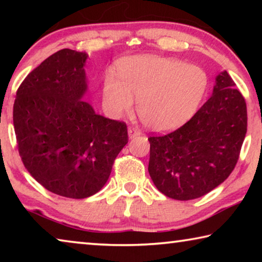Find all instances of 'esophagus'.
I'll use <instances>...</instances> for the list:
<instances>
[{"label": "esophagus", "mask_w": 262, "mask_h": 262, "mask_svg": "<svg viewBox=\"0 0 262 262\" xmlns=\"http://www.w3.org/2000/svg\"><path fill=\"white\" fill-rule=\"evenodd\" d=\"M142 134V132L140 128L137 127H130L129 129H128V135H129V139H134V137L140 136Z\"/></svg>", "instance_id": "1"}]
</instances>
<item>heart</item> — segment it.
Returning <instances> with one entry per match:
<instances>
[{
    "label": "heart",
    "instance_id": "b5f03b06",
    "mask_svg": "<svg viewBox=\"0 0 262 262\" xmlns=\"http://www.w3.org/2000/svg\"><path fill=\"white\" fill-rule=\"evenodd\" d=\"M117 76L103 79V100L110 113L120 115L137 100L142 122L167 130L184 125L196 112L208 89V75L199 66L155 55H135L117 64Z\"/></svg>",
    "mask_w": 262,
    "mask_h": 262
}]
</instances>
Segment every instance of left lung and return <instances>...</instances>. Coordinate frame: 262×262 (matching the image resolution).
I'll return each mask as SVG.
<instances>
[{
    "label": "left lung",
    "instance_id": "1",
    "mask_svg": "<svg viewBox=\"0 0 262 262\" xmlns=\"http://www.w3.org/2000/svg\"><path fill=\"white\" fill-rule=\"evenodd\" d=\"M247 130L243 95L228 72L189 120L166 135L149 137V174L159 192L174 200L209 193L231 174Z\"/></svg>",
    "mask_w": 262,
    "mask_h": 262
}]
</instances>
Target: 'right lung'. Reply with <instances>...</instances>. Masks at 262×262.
<instances>
[{
  "instance_id": "1",
  "label": "right lung",
  "mask_w": 262,
  "mask_h": 262,
  "mask_svg": "<svg viewBox=\"0 0 262 262\" xmlns=\"http://www.w3.org/2000/svg\"><path fill=\"white\" fill-rule=\"evenodd\" d=\"M86 57L69 48L54 53L25 77L14 104L26 170L47 190L70 199L99 192L128 143L125 122L96 114L82 100Z\"/></svg>"
}]
</instances>
